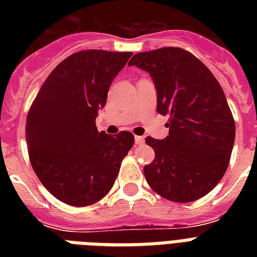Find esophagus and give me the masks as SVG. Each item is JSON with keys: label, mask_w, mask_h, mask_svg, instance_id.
<instances>
[{"label": "esophagus", "mask_w": 257, "mask_h": 257, "mask_svg": "<svg viewBox=\"0 0 257 257\" xmlns=\"http://www.w3.org/2000/svg\"><path fill=\"white\" fill-rule=\"evenodd\" d=\"M135 141H136L137 145L144 144V137H143V136H136V137H135Z\"/></svg>", "instance_id": "34e87169"}]
</instances>
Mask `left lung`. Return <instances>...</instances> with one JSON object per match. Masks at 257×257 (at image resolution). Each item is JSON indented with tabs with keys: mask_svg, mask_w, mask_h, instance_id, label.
I'll return each instance as SVG.
<instances>
[{
	"mask_svg": "<svg viewBox=\"0 0 257 257\" xmlns=\"http://www.w3.org/2000/svg\"><path fill=\"white\" fill-rule=\"evenodd\" d=\"M128 65L148 72L157 112L169 116V135L148 136L155 160L144 167L153 191L176 203H191L217 185L235 143V121L223 89L199 58L180 48L137 53Z\"/></svg>",
	"mask_w": 257,
	"mask_h": 257,
	"instance_id": "1",
	"label": "left lung"
}]
</instances>
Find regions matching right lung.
Masks as SVG:
<instances>
[{"instance_id": "obj_1", "label": "right lung", "mask_w": 257, "mask_h": 257, "mask_svg": "<svg viewBox=\"0 0 257 257\" xmlns=\"http://www.w3.org/2000/svg\"><path fill=\"white\" fill-rule=\"evenodd\" d=\"M131 52L82 50L60 62L26 117V144L42 185L60 201L85 207L110 189L132 133L98 132L96 117Z\"/></svg>"}]
</instances>
